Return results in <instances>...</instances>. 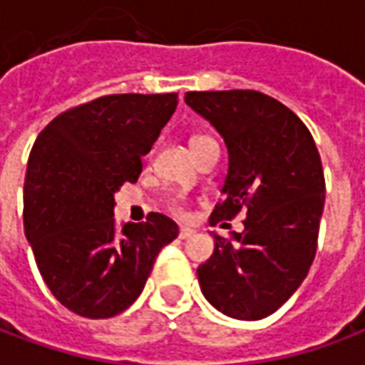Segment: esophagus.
<instances>
[{
    "label": "esophagus",
    "instance_id": "esophagus-1",
    "mask_svg": "<svg viewBox=\"0 0 365 365\" xmlns=\"http://www.w3.org/2000/svg\"><path fill=\"white\" fill-rule=\"evenodd\" d=\"M195 235V230L190 229V227H180V238L182 240H185V238H191Z\"/></svg>",
    "mask_w": 365,
    "mask_h": 365
}]
</instances>
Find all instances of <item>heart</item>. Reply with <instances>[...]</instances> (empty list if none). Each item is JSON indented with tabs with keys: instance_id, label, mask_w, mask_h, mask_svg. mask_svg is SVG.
I'll list each match as a JSON object with an SVG mask.
<instances>
[{
	"instance_id": "1",
	"label": "heart",
	"mask_w": 365,
	"mask_h": 365,
	"mask_svg": "<svg viewBox=\"0 0 365 365\" xmlns=\"http://www.w3.org/2000/svg\"><path fill=\"white\" fill-rule=\"evenodd\" d=\"M207 143H211V138H209V136L193 135L190 138V146H191V150H193V152L199 150V148H201V146H203V144H207ZM172 213H174V215L185 213V209H183V203H180V201H174V203H172Z\"/></svg>"
}]
</instances>
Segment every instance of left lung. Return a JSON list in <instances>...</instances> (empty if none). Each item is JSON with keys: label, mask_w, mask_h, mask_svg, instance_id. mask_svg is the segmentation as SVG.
<instances>
[{"label": "left lung", "mask_w": 365, "mask_h": 365, "mask_svg": "<svg viewBox=\"0 0 365 365\" xmlns=\"http://www.w3.org/2000/svg\"><path fill=\"white\" fill-rule=\"evenodd\" d=\"M185 103L213 125L229 152L211 225L246 213L240 232L213 235V254L197 268L199 287L222 314L258 321L297 291L313 264L324 207L321 156L303 120L260 91H187Z\"/></svg>", "instance_id": "obj_1"}]
</instances>
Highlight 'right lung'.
I'll return each instance as SVG.
<instances>
[{
    "label": "right lung",
    "instance_id": "1",
    "mask_svg": "<svg viewBox=\"0 0 365 365\" xmlns=\"http://www.w3.org/2000/svg\"><path fill=\"white\" fill-rule=\"evenodd\" d=\"M178 107V93H120L51 120L29 156L23 225L46 287L86 319L123 313L143 293L154 260L178 237L162 213L113 217L115 193L135 183Z\"/></svg>",
    "mask_w": 365,
    "mask_h": 365
}]
</instances>
